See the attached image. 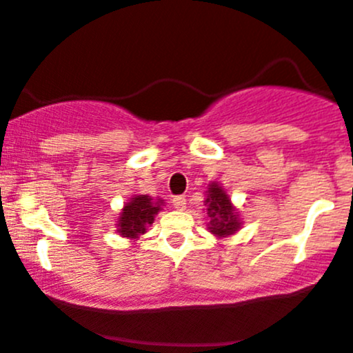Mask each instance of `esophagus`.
I'll use <instances>...</instances> for the list:
<instances>
[{"label": "esophagus", "mask_w": 353, "mask_h": 353, "mask_svg": "<svg viewBox=\"0 0 353 353\" xmlns=\"http://www.w3.org/2000/svg\"><path fill=\"white\" fill-rule=\"evenodd\" d=\"M172 205L176 210H184L186 208V198L184 196H174L172 198Z\"/></svg>", "instance_id": "34e87169"}]
</instances>
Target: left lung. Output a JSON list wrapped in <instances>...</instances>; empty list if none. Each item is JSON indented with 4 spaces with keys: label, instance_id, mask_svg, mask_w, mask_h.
Instances as JSON below:
<instances>
[{
    "label": "left lung",
    "instance_id": "left-lung-1",
    "mask_svg": "<svg viewBox=\"0 0 353 353\" xmlns=\"http://www.w3.org/2000/svg\"><path fill=\"white\" fill-rule=\"evenodd\" d=\"M205 205H207V214L210 217L208 231L217 236V238H228V236L234 234L241 228L238 212L232 207L228 193H225L221 184H208Z\"/></svg>",
    "mask_w": 353,
    "mask_h": 353
}]
</instances>
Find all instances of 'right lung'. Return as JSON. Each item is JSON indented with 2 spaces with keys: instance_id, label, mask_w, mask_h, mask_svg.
I'll list each match as a JSON object with an SVG mask.
<instances>
[{
  "instance_id": "add662e5",
  "label": "right lung",
  "mask_w": 353,
  "mask_h": 353,
  "mask_svg": "<svg viewBox=\"0 0 353 353\" xmlns=\"http://www.w3.org/2000/svg\"><path fill=\"white\" fill-rule=\"evenodd\" d=\"M163 200H153L148 194H134L122 208L117 221V231L124 238L136 239L145 234L146 228L153 224L155 215L162 210Z\"/></svg>"
}]
</instances>
